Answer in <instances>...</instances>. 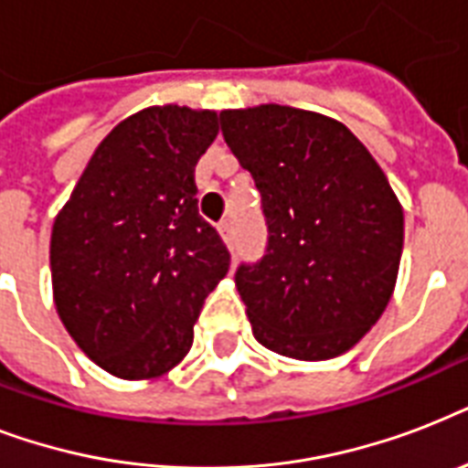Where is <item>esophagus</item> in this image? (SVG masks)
<instances>
[{
  "mask_svg": "<svg viewBox=\"0 0 468 468\" xmlns=\"http://www.w3.org/2000/svg\"><path fill=\"white\" fill-rule=\"evenodd\" d=\"M218 233L220 238L228 242V245H233L235 240V230H233V220H220L218 223Z\"/></svg>",
  "mask_w": 468,
  "mask_h": 468,
  "instance_id": "obj_1",
  "label": "esophagus"
}]
</instances>
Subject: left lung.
I'll list each match as a JSON object with an SVG mask.
<instances>
[{"label":"left lung","instance_id":"8db88e82","mask_svg":"<svg viewBox=\"0 0 468 468\" xmlns=\"http://www.w3.org/2000/svg\"><path fill=\"white\" fill-rule=\"evenodd\" d=\"M218 121L262 197L267 248L235 270L257 342L306 362L347 352L399 274L403 208L391 184L347 126L320 113L264 104Z\"/></svg>","mask_w":468,"mask_h":468}]
</instances>
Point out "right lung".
I'll use <instances>...</instances> for the list:
<instances>
[{"label": "right lung", "instance_id": "obj_1", "mask_svg": "<svg viewBox=\"0 0 468 468\" xmlns=\"http://www.w3.org/2000/svg\"><path fill=\"white\" fill-rule=\"evenodd\" d=\"M213 112L155 106L106 135L53 223L55 308L84 355L121 378L169 371L189 352L230 252L198 216L194 167Z\"/></svg>", "mask_w": 468, "mask_h": 468}]
</instances>
